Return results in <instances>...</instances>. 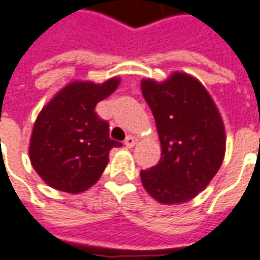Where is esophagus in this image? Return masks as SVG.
Listing matches in <instances>:
<instances>
[{"mask_svg": "<svg viewBox=\"0 0 260 260\" xmlns=\"http://www.w3.org/2000/svg\"><path fill=\"white\" fill-rule=\"evenodd\" d=\"M135 142H137V138H135V137H132V135H128L123 144H125V147H126V148H132V147L135 145Z\"/></svg>", "mask_w": 260, "mask_h": 260, "instance_id": "1", "label": "esophagus"}]
</instances>
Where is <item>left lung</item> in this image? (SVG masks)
Instances as JSON below:
<instances>
[{"label":"left lung","instance_id":"obj_1","mask_svg":"<svg viewBox=\"0 0 260 260\" xmlns=\"http://www.w3.org/2000/svg\"><path fill=\"white\" fill-rule=\"evenodd\" d=\"M161 145L158 164L141 172L144 189L164 205L198 197L220 170L225 128L208 90L197 77L175 71L163 81L141 80Z\"/></svg>","mask_w":260,"mask_h":260}]
</instances>
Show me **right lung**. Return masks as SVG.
Segmentation results:
<instances>
[{
  "instance_id": "right-lung-1",
  "label": "right lung",
  "mask_w": 260,
  "mask_h": 260,
  "mask_svg": "<svg viewBox=\"0 0 260 260\" xmlns=\"http://www.w3.org/2000/svg\"><path fill=\"white\" fill-rule=\"evenodd\" d=\"M119 83L120 77L100 84L74 80L42 108L30 135L28 158L46 185L80 193L100 179L109 152L120 142L109 138L108 122L97 118L94 109Z\"/></svg>"
}]
</instances>
